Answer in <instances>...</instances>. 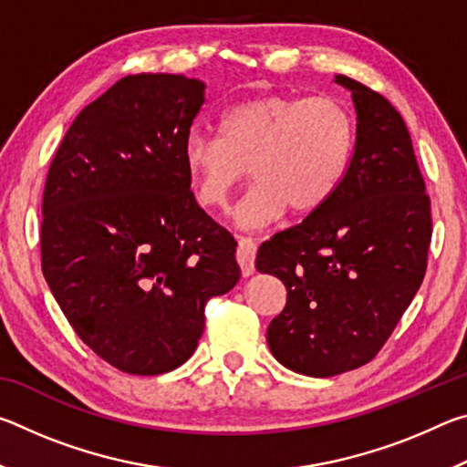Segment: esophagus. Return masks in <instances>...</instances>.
I'll list each match as a JSON object with an SVG mask.
<instances>
[{
    "instance_id": "34e87169",
    "label": "esophagus",
    "mask_w": 467,
    "mask_h": 467,
    "mask_svg": "<svg viewBox=\"0 0 467 467\" xmlns=\"http://www.w3.org/2000/svg\"><path fill=\"white\" fill-rule=\"evenodd\" d=\"M239 239V249H236V259H239L243 275H251L255 272V251L257 244L251 236H236Z\"/></svg>"
}]
</instances>
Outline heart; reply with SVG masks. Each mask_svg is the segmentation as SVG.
<instances>
[{"label":"heart","instance_id":"heart-1","mask_svg":"<svg viewBox=\"0 0 467 467\" xmlns=\"http://www.w3.org/2000/svg\"><path fill=\"white\" fill-rule=\"evenodd\" d=\"M354 144L357 125L339 100L267 94L228 109L218 136L189 133L183 161L197 203L210 210H223L251 171L255 183L233 216L264 228L288 208L296 216L321 210L342 185Z\"/></svg>","mask_w":467,"mask_h":467}]
</instances>
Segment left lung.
<instances>
[{
  "label": "left lung",
  "mask_w": 467,
  "mask_h": 467,
  "mask_svg": "<svg viewBox=\"0 0 467 467\" xmlns=\"http://www.w3.org/2000/svg\"><path fill=\"white\" fill-rule=\"evenodd\" d=\"M352 92L357 144L336 195L265 241L255 267L286 286L267 327L274 358L306 377H334L375 358L426 272L431 200L412 138L381 94L336 76Z\"/></svg>",
  "instance_id": "left-lung-1"
}]
</instances>
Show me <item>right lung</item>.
Masks as SVG:
<instances>
[{
  "label": "right lung",
  "mask_w": 467,
  "mask_h": 467,
  "mask_svg": "<svg viewBox=\"0 0 467 467\" xmlns=\"http://www.w3.org/2000/svg\"><path fill=\"white\" fill-rule=\"evenodd\" d=\"M205 84L125 76L69 125L43 193L45 280L69 326L130 375L192 357L203 306L241 278L236 241L197 205L183 148Z\"/></svg>",
  "instance_id": "obj_1"
}]
</instances>
